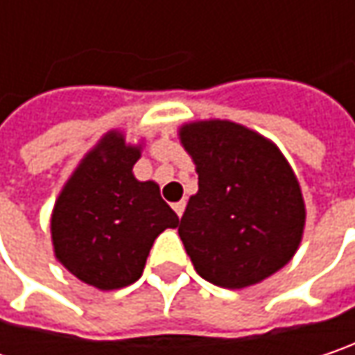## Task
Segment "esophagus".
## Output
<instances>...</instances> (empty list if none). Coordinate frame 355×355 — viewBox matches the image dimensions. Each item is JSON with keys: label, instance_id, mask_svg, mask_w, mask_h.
<instances>
[{"label": "esophagus", "instance_id": "34e87169", "mask_svg": "<svg viewBox=\"0 0 355 355\" xmlns=\"http://www.w3.org/2000/svg\"><path fill=\"white\" fill-rule=\"evenodd\" d=\"M173 210H175V214L182 218L184 210H186V202H184V200H182V202H175V204H173Z\"/></svg>", "mask_w": 355, "mask_h": 355}]
</instances>
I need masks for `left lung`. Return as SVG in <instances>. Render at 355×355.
Returning <instances> with one entry per match:
<instances>
[{
  "label": "left lung",
  "instance_id": "1",
  "mask_svg": "<svg viewBox=\"0 0 355 355\" xmlns=\"http://www.w3.org/2000/svg\"><path fill=\"white\" fill-rule=\"evenodd\" d=\"M196 162L198 193L180 220V239L198 275L242 289L295 254L305 224L297 178L279 149L230 121L182 127Z\"/></svg>",
  "mask_w": 355,
  "mask_h": 355
}]
</instances>
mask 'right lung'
Masks as SVG:
<instances>
[{
    "mask_svg": "<svg viewBox=\"0 0 355 355\" xmlns=\"http://www.w3.org/2000/svg\"><path fill=\"white\" fill-rule=\"evenodd\" d=\"M139 149L109 133L68 180L52 214L58 261L103 291L135 283L153 241L178 226L157 184L137 182Z\"/></svg>",
    "mask_w": 355,
    "mask_h": 355,
    "instance_id": "add662e5",
    "label": "right lung"
}]
</instances>
